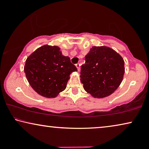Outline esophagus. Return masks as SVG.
I'll return each instance as SVG.
<instances>
[{"mask_svg":"<svg viewBox=\"0 0 149 149\" xmlns=\"http://www.w3.org/2000/svg\"><path fill=\"white\" fill-rule=\"evenodd\" d=\"M80 66H81V65H80V64H79V63H78V64H76V67H77V68L78 69V71L80 70Z\"/></svg>","mask_w":149,"mask_h":149,"instance_id":"34e87169","label":"esophagus"}]
</instances>
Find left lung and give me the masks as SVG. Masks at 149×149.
<instances>
[{
  "label": "left lung",
  "instance_id": "1",
  "mask_svg": "<svg viewBox=\"0 0 149 149\" xmlns=\"http://www.w3.org/2000/svg\"><path fill=\"white\" fill-rule=\"evenodd\" d=\"M124 73V60L121 55L109 47L93 46L81 66V81L91 96L104 98L117 90Z\"/></svg>",
  "mask_w": 149,
  "mask_h": 149
}]
</instances>
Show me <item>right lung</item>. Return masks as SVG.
Returning a JSON list of instances; mask_svg holds the SVG:
<instances>
[{
  "instance_id": "1",
  "label": "right lung",
  "mask_w": 149,
  "mask_h": 149,
  "mask_svg": "<svg viewBox=\"0 0 149 149\" xmlns=\"http://www.w3.org/2000/svg\"><path fill=\"white\" fill-rule=\"evenodd\" d=\"M24 70L38 94L54 98L66 89L70 74L77 68L69 57L63 56L58 46L44 45L28 57Z\"/></svg>"
}]
</instances>
